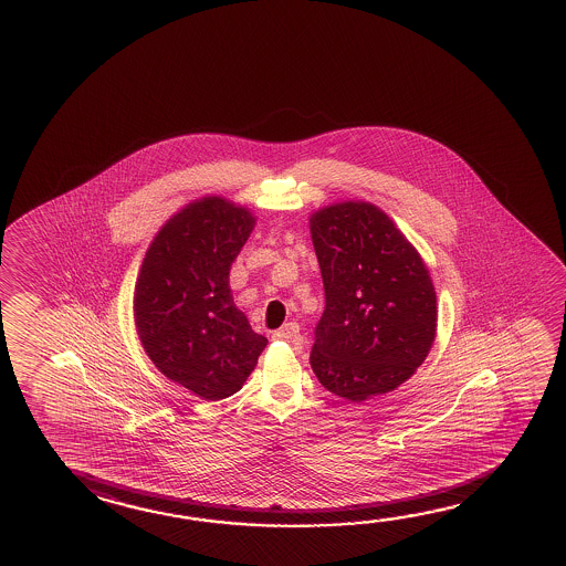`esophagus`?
<instances>
[{"label":"esophagus","instance_id":"1","mask_svg":"<svg viewBox=\"0 0 566 566\" xmlns=\"http://www.w3.org/2000/svg\"><path fill=\"white\" fill-rule=\"evenodd\" d=\"M274 337L300 344V326H297L296 322H287V324H284V326L274 332Z\"/></svg>","mask_w":566,"mask_h":566}]
</instances>
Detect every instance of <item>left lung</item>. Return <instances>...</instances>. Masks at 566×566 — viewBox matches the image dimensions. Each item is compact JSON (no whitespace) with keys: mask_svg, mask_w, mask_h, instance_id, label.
I'll return each mask as SVG.
<instances>
[{"mask_svg":"<svg viewBox=\"0 0 566 566\" xmlns=\"http://www.w3.org/2000/svg\"><path fill=\"white\" fill-rule=\"evenodd\" d=\"M326 307L310 364L347 401L394 391L426 361L437 334L433 280L384 210L342 200L310 217Z\"/></svg>","mask_w":566,"mask_h":566,"instance_id":"left-lung-1","label":"left lung"}]
</instances>
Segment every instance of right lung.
<instances>
[{"mask_svg": "<svg viewBox=\"0 0 566 566\" xmlns=\"http://www.w3.org/2000/svg\"><path fill=\"white\" fill-rule=\"evenodd\" d=\"M256 219L224 197H202L172 214L140 264L133 314L160 374L195 396L237 394L269 339L240 312L229 276Z\"/></svg>", "mask_w": 566, "mask_h": 566, "instance_id": "obj_1", "label": "right lung"}]
</instances>
